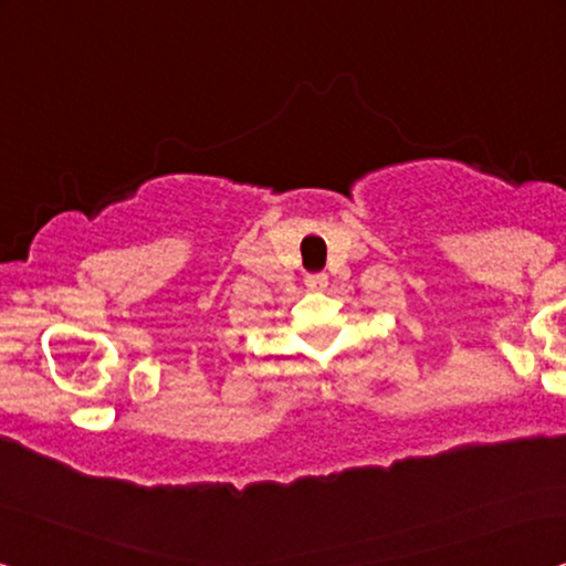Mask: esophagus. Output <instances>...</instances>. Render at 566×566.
Returning <instances> with one entry per match:
<instances>
[{
    "label": "esophagus",
    "mask_w": 566,
    "mask_h": 566,
    "mask_svg": "<svg viewBox=\"0 0 566 566\" xmlns=\"http://www.w3.org/2000/svg\"><path fill=\"white\" fill-rule=\"evenodd\" d=\"M304 283L308 285V289L322 291V289H327V275H324V273H308L304 277Z\"/></svg>",
    "instance_id": "1"
}]
</instances>
